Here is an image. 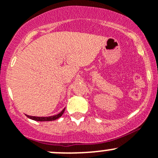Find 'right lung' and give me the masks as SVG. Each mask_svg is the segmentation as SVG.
I'll return each mask as SVG.
<instances>
[{
	"label": "right lung",
	"instance_id": "obj_1",
	"mask_svg": "<svg viewBox=\"0 0 158 158\" xmlns=\"http://www.w3.org/2000/svg\"><path fill=\"white\" fill-rule=\"evenodd\" d=\"M64 110H65V107L61 110V112L58 113L57 114H54L52 116H48V117H38V116H31L26 114V117H28L29 118L32 119V120L34 121H38V122H48V121H54L56 119L59 118L63 114V113L64 112Z\"/></svg>",
	"mask_w": 158,
	"mask_h": 158
}]
</instances>
